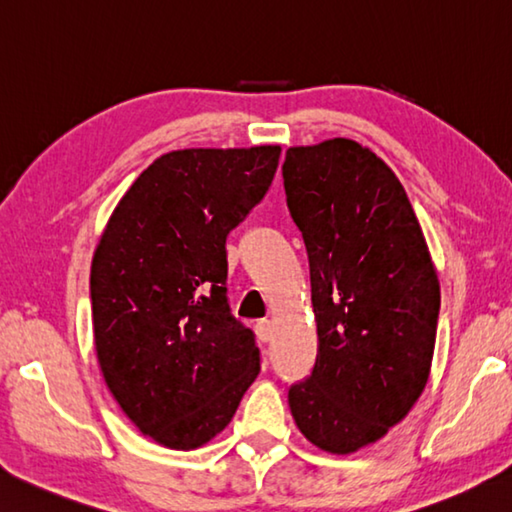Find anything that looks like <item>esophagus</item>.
Instances as JSON below:
<instances>
[{
	"label": "esophagus",
	"instance_id": "1",
	"mask_svg": "<svg viewBox=\"0 0 512 512\" xmlns=\"http://www.w3.org/2000/svg\"><path fill=\"white\" fill-rule=\"evenodd\" d=\"M255 333L259 337V342H270V337H273V324H270V319H262V322H257L255 326Z\"/></svg>",
	"mask_w": 512,
	"mask_h": 512
}]
</instances>
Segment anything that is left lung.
I'll return each mask as SVG.
<instances>
[{"instance_id":"obj_1","label":"left lung","mask_w":512,"mask_h":512,"mask_svg":"<svg viewBox=\"0 0 512 512\" xmlns=\"http://www.w3.org/2000/svg\"><path fill=\"white\" fill-rule=\"evenodd\" d=\"M282 175L317 322L313 373L290 386V413L310 444L348 455L422 395L439 279L404 186L370 148L344 137L288 148Z\"/></svg>"}]
</instances>
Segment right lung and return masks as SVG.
I'll return each instance as SVG.
<instances>
[{
	"mask_svg": "<svg viewBox=\"0 0 512 512\" xmlns=\"http://www.w3.org/2000/svg\"><path fill=\"white\" fill-rule=\"evenodd\" d=\"M279 146L186 148L119 199L90 266L99 366L126 417L173 450L230 424L259 375L253 330L230 315L226 237L273 184Z\"/></svg>",
	"mask_w": 512,
	"mask_h": 512,
	"instance_id": "1",
	"label": "right lung"
}]
</instances>
